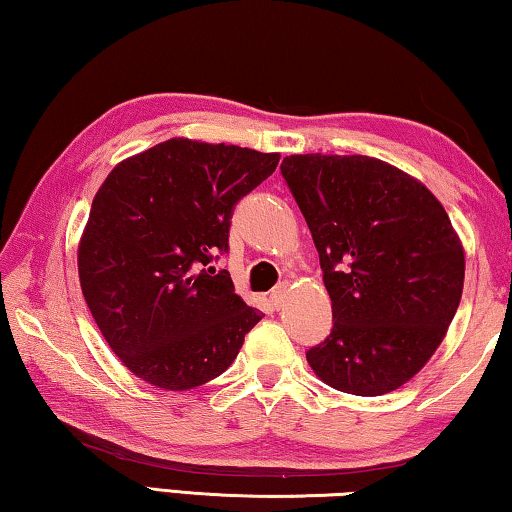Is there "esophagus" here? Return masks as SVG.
<instances>
[{"label": "esophagus", "mask_w": 512, "mask_h": 512, "mask_svg": "<svg viewBox=\"0 0 512 512\" xmlns=\"http://www.w3.org/2000/svg\"><path fill=\"white\" fill-rule=\"evenodd\" d=\"M287 291H289V284H287V282L277 284V287L271 291V300H273L275 307H282V305H284V298H287Z\"/></svg>", "instance_id": "34e87169"}]
</instances>
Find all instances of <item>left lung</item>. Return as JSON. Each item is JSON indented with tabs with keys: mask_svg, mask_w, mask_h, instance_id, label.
Wrapping results in <instances>:
<instances>
[{
	"mask_svg": "<svg viewBox=\"0 0 512 512\" xmlns=\"http://www.w3.org/2000/svg\"><path fill=\"white\" fill-rule=\"evenodd\" d=\"M282 176L314 237L334 327L307 352L336 391L404 386L443 343L463 296L465 250L418 178L368 155H287Z\"/></svg>",
	"mask_w": 512,
	"mask_h": 512,
	"instance_id": "1",
	"label": "left lung"
}]
</instances>
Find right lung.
Instances as JSON below:
<instances>
[{
	"label": "right lung",
	"mask_w": 512,
	"mask_h": 512,
	"mask_svg": "<svg viewBox=\"0 0 512 512\" xmlns=\"http://www.w3.org/2000/svg\"><path fill=\"white\" fill-rule=\"evenodd\" d=\"M277 162L280 153L171 137L103 180L76 253L79 280L110 350L146 384H207L262 320L228 271L205 266L228 248L235 203Z\"/></svg>",
	"instance_id": "right-lung-1"
}]
</instances>
